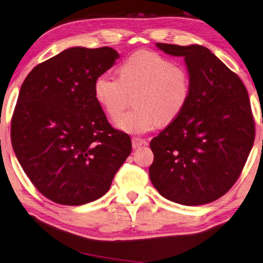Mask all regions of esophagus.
<instances>
[{"instance_id":"obj_1","label":"esophagus","mask_w":263,"mask_h":263,"mask_svg":"<svg viewBox=\"0 0 263 263\" xmlns=\"http://www.w3.org/2000/svg\"><path fill=\"white\" fill-rule=\"evenodd\" d=\"M147 141L145 140V139L142 138H138V137H133L132 138V146L133 148H139L142 145H146Z\"/></svg>"}]
</instances>
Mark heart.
Wrapping results in <instances>:
<instances>
[{
	"mask_svg": "<svg viewBox=\"0 0 263 263\" xmlns=\"http://www.w3.org/2000/svg\"><path fill=\"white\" fill-rule=\"evenodd\" d=\"M93 90L111 120L123 114L133 97L136 108L116 124L131 135H142L181 114L190 97V76L184 67L162 55L137 52L121 65L120 77L98 76Z\"/></svg>",
	"mask_w": 263,
	"mask_h": 263,
	"instance_id": "1",
	"label": "heart"
}]
</instances>
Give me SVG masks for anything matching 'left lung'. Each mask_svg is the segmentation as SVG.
Instances as JSON below:
<instances>
[{
	"mask_svg": "<svg viewBox=\"0 0 263 263\" xmlns=\"http://www.w3.org/2000/svg\"><path fill=\"white\" fill-rule=\"evenodd\" d=\"M156 45L184 58L190 97L181 114L151 141V181L174 203H211L237 181L253 146L255 124L248 90L205 46Z\"/></svg>",
	"mask_w": 263,
	"mask_h": 263,
	"instance_id": "8db88e82",
	"label": "left lung"
}]
</instances>
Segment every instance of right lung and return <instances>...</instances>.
I'll use <instances>...</instances> for the list:
<instances>
[{"label":"right lung","mask_w":263,"mask_h":263,"mask_svg":"<svg viewBox=\"0 0 263 263\" xmlns=\"http://www.w3.org/2000/svg\"><path fill=\"white\" fill-rule=\"evenodd\" d=\"M118 53L102 46L67 49L32 69L11 118L15 156L34 187L52 202L82 205L100 198L132 151L95 96V82Z\"/></svg>","instance_id":"1"}]
</instances>
